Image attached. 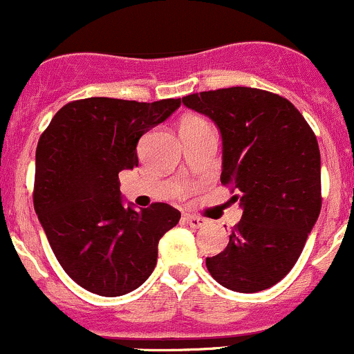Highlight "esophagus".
Masks as SVG:
<instances>
[{
    "instance_id": "34e87169",
    "label": "esophagus",
    "mask_w": 354,
    "mask_h": 354,
    "mask_svg": "<svg viewBox=\"0 0 354 354\" xmlns=\"http://www.w3.org/2000/svg\"><path fill=\"white\" fill-rule=\"evenodd\" d=\"M185 221H187L188 226L194 227V230H200V227L207 226V219H203V217L200 216H194V214H188V216L185 217Z\"/></svg>"
}]
</instances>
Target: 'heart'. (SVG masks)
Wrapping results in <instances>:
<instances>
[{
	"label": "heart",
	"mask_w": 354,
	"mask_h": 354,
	"mask_svg": "<svg viewBox=\"0 0 354 354\" xmlns=\"http://www.w3.org/2000/svg\"><path fill=\"white\" fill-rule=\"evenodd\" d=\"M203 127H209V123H207L203 118L200 116H187L183 121H181V131L183 130H195V128H203Z\"/></svg>",
	"instance_id": "b5f03b06"
}]
</instances>
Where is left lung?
Listing matches in <instances>:
<instances>
[{
    "mask_svg": "<svg viewBox=\"0 0 354 354\" xmlns=\"http://www.w3.org/2000/svg\"><path fill=\"white\" fill-rule=\"evenodd\" d=\"M223 135L221 183L243 216L205 266L221 286L257 292L279 283L303 252L322 207L320 151L298 109L274 92L230 87L183 97Z\"/></svg>",
    "mask_w": 354,
    "mask_h": 354,
    "instance_id": "8db88e82",
    "label": "left lung"
}]
</instances>
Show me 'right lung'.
<instances>
[{
  "label": "right lung",
  "mask_w": 354,
  "mask_h": 354,
  "mask_svg": "<svg viewBox=\"0 0 354 354\" xmlns=\"http://www.w3.org/2000/svg\"><path fill=\"white\" fill-rule=\"evenodd\" d=\"M181 99L156 102L88 97L63 106L35 151L34 209L63 270L84 289L121 296L147 281L157 243L181 214L156 202L121 203L120 171L138 166L142 135Z\"/></svg>",
  "instance_id": "right-lung-1"
}]
</instances>
